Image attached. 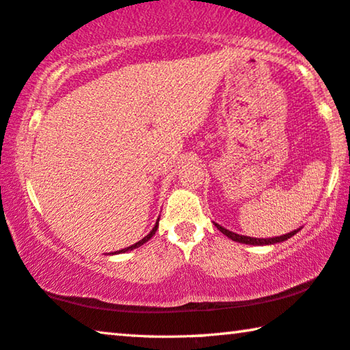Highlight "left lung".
<instances>
[{"label": "left lung", "instance_id": "1", "mask_svg": "<svg viewBox=\"0 0 350 350\" xmlns=\"http://www.w3.org/2000/svg\"><path fill=\"white\" fill-rule=\"evenodd\" d=\"M217 226V230L222 231L225 236H228L230 239L236 241V243H243V244H250V245H267V244H278V243H282V241H287L288 238H292L293 234L298 233V230H293L290 231L287 234H282V236H275V238H250V236H243V234H236L233 231L224 228V226H220L219 224H214Z\"/></svg>", "mask_w": 350, "mask_h": 350}]
</instances>
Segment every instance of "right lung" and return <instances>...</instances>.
Returning a JSON list of instances; mask_svg holds the SVG:
<instances>
[{
  "instance_id": "1",
  "label": "right lung",
  "mask_w": 350,
  "mask_h": 350,
  "mask_svg": "<svg viewBox=\"0 0 350 350\" xmlns=\"http://www.w3.org/2000/svg\"><path fill=\"white\" fill-rule=\"evenodd\" d=\"M157 228H159V220H157V224H155V226L154 228H152V231L147 236H144V238H142L141 241H137L136 244H133V245H130V247H125V249H122V250H116V252H111V254H122V252H128V250H133V249H136V247H141L142 244L144 243H147V241H149L152 236L155 234V231H157Z\"/></svg>"
}]
</instances>
